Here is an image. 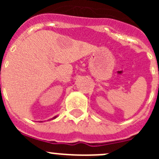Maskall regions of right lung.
I'll return each mask as SVG.
<instances>
[{
  "label": "right lung",
  "mask_w": 159,
  "mask_h": 159,
  "mask_svg": "<svg viewBox=\"0 0 159 159\" xmlns=\"http://www.w3.org/2000/svg\"><path fill=\"white\" fill-rule=\"evenodd\" d=\"M56 118H57V116H55V117H53V118H52V119H56Z\"/></svg>",
  "instance_id": "add662e5"
}]
</instances>
